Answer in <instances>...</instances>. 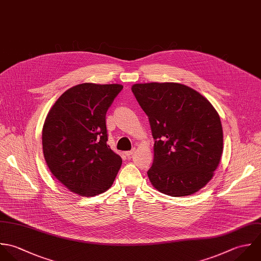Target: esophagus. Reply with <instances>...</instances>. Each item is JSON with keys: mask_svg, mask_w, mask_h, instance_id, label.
Masks as SVG:
<instances>
[{"mask_svg": "<svg viewBox=\"0 0 261 261\" xmlns=\"http://www.w3.org/2000/svg\"><path fill=\"white\" fill-rule=\"evenodd\" d=\"M134 152H135V148H134V149H132V150H130V151H126V152H125V155H126V156L130 157L132 154H133V153H134Z\"/></svg>", "mask_w": 261, "mask_h": 261, "instance_id": "1", "label": "esophagus"}]
</instances>
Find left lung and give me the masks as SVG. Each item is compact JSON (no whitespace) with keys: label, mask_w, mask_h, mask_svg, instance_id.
I'll use <instances>...</instances> for the list:
<instances>
[{"label":"left lung","mask_w":261,"mask_h":261,"mask_svg":"<svg viewBox=\"0 0 261 261\" xmlns=\"http://www.w3.org/2000/svg\"><path fill=\"white\" fill-rule=\"evenodd\" d=\"M132 92L154 138L147 171L151 184L170 197L197 193L212 178L223 152L217 111L197 91L176 83L136 84Z\"/></svg>","instance_id":"left-lung-1"}]
</instances>
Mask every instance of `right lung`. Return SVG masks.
Wrapping results in <instances>:
<instances>
[{"mask_svg":"<svg viewBox=\"0 0 261 261\" xmlns=\"http://www.w3.org/2000/svg\"><path fill=\"white\" fill-rule=\"evenodd\" d=\"M121 85L82 84L64 92L50 109L42 130L45 161L69 191L85 197L106 192L122 158L109 145L106 114Z\"/></svg>","mask_w":261,"mask_h":261,"instance_id":"obj_1","label":"right lung"}]
</instances>
